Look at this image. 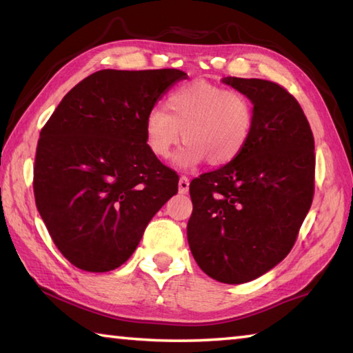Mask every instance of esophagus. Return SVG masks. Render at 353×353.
I'll return each mask as SVG.
<instances>
[{
	"mask_svg": "<svg viewBox=\"0 0 353 353\" xmlns=\"http://www.w3.org/2000/svg\"><path fill=\"white\" fill-rule=\"evenodd\" d=\"M188 190H190V181H188V177L182 176L181 179H179V193H181V194H187Z\"/></svg>",
	"mask_w": 353,
	"mask_h": 353,
	"instance_id": "obj_1",
	"label": "esophagus"
}]
</instances>
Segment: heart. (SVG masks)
Instances as JSON below:
<instances>
[{"instance_id": "b5f03b06", "label": "heart", "mask_w": 353, "mask_h": 353, "mask_svg": "<svg viewBox=\"0 0 353 353\" xmlns=\"http://www.w3.org/2000/svg\"><path fill=\"white\" fill-rule=\"evenodd\" d=\"M166 111L152 108L145 119V140L159 159H168L183 139L174 165L191 170L207 160L223 166L238 157L253 132L252 101L238 91L199 80L172 91Z\"/></svg>"}]
</instances>
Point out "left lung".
Segmentation results:
<instances>
[{
	"instance_id": "1",
	"label": "left lung",
	"mask_w": 353,
	"mask_h": 353,
	"mask_svg": "<svg viewBox=\"0 0 353 353\" xmlns=\"http://www.w3.org/2000/svg\"><path fill=\"white\" fill-rule=\"evenodd\" d=\"M222 83L253 103V132L233 162L190 183L187 236L202 272L243 284L278 265L296 241L315 190V140L283 86L238 77Z\"/></svg>"
}]
</instances>
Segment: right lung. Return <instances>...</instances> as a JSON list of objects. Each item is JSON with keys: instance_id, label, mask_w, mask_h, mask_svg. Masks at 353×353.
I'll return each instance as SVG.
<instances>
[{"instance_id": "right-lung-1", "label": "right lung", "mask_w": 353, "mask_h": 353, "mask_svg": "<svg viewBox=\"0 0 353 353\" xmlns=\"http://www.w3.org/2000/svg\"><path fill=\"white\" fill-rule=\"evenodd\" d=\"M179 69L94 72L63 97L40 132L35 203L57 248L86 272L131 258L179 177L150 151L145 119Z\"/></svg>"}]
</instances>
